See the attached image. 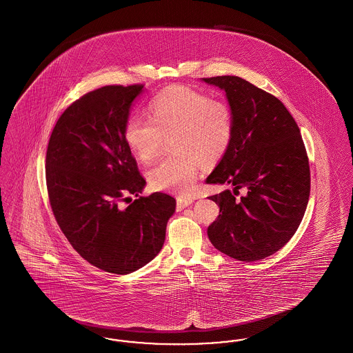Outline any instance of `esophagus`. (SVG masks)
Segmentation results:
<instances>
[{
  "label": "esophagus",
  "mask_w": 353,
  "mask_h": 353,
  "mask_svg": "<svg viewBox=\"0 0 353 353\" xmlns=\"http://www.w3.org/2000/svg\"><path fill=\"white\" fill-rule=\"evenodd\" d=\"M193 202V199L190 197H179L177 199V210H183L186 206H189Z\"/></svg>",
  "instance_id": "34e87169"
}]
</instances>
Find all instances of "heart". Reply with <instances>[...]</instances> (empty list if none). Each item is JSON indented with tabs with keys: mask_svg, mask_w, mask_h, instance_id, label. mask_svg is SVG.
I'll use <instances>...</instances> for the list:
<instances>
[{
	"mask_svg": "<svg viewBox=\"0 0 353 353\" xmlns=\"http://www.w3.org/2000/svg\"><path fill=\"white\" fill-rule=\"evenodd\" d=\"M150 117L128 119L124 139L144 163L154 160L172 139L174 154L148 172L153 189L186 194L196 183L201 164H217L232 144L234 117L230 104L193 88L164 90L150 103Z\"/></svg>",
	"mask_w": 353,
	"mask_h": 353,
	"instance_id": "b5f03b06",
	"label": "heart"
}]
</instances>
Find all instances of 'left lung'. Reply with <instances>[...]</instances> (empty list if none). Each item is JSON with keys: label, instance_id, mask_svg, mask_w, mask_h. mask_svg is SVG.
Masks as SVG:
<instances>
[{"label": "left lung", "instance_id": "obj_1", "mask_svg": "<svg viewBox=\"0 0 353 353\" xmlns=\"http://www.w3.org/2000/svg\"><path fill=\"white\" fill-rule=\"evenodd\" d=\"M225 90L234 117L232 144L208 184H230L209 199L219 217L208 236L219 252L245 262L278 250L302 222L311 188L308 156L296 121L285 104L239 77L203 78ZM247 193L238 198L239 189Z\"/></svg>", "mask_w": 353, "mask_h": 353}]
</instances>
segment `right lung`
<instances>
[{"mask_svg":"<svg viewBox=\"0 0 353 353\" xmlns=\"http://www.w3.org/2000/svg\"><path fill=\"white\" fill-rule=\"evenodd\" d=\"M143 87L112 84L84 94L58 119L46 152L48 194L62 233L84 261L120 275L160 252L176 208L167 193L140 196L145 180L124 139Z\"/></svg>","mask_w":353,"mask_h":353,"instance_id":"add662e5","label":"right lung"}]
</instances>
